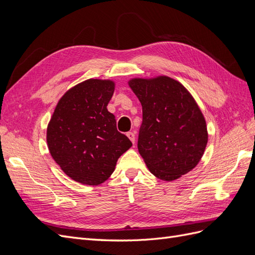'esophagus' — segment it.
I'll return each instance as SVG.
<instances>
[{
	"label": "esophagus",
	"instance_id": "esophagus-1",
	"mask_svg": "<svg viewBox=\"0 0 255 255\" xmlns=\"http://www.w3.org/2000/svg\"><path fill=\"white\" fill-rule=\"evenodd\" d=\"M127 136L128 137V139L132 141L133 143H135V140H136V137H135V133H133V132H128V133H127Z\"/></svg>",
	"mask_w": 255,
	"mask_h": 255
}]
</instances>
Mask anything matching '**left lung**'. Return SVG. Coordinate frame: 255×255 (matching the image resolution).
<instances>
[{
    "instance_id": "left-lung-1",
    "label": "left lung",
    "mask_w": 255,
    "mask_h": 255,
    "mask_svg": "<svg viewBox=\"0 0 255 255\" xmlns=\"http://www.w3.org/2000/svg\"><path fill=\"white\" fill-rule=\"evenodd\" d=\"M128 83L142 106L137 146L150 172L171 182L191 171L208 140L206 121L195 98L167 75Z\"/></svg>"
}]
</instances>
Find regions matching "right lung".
Returning a JSON list of instances; mask_svg holds the SVG:
<instances>
[{
    "label": "right lung",
    "mask_w": 255,
    "mask_h": 255,
    "mask_svg": "<svg viewBox=\"0 0 255 255\" xmlns=\"http://www.w3.org/2000/svg\"><path fill=\"white\" fill-rule=\"evenodd\" d=\"M113 80L89 79L67 90L47 128L51 156L70 179L84 185L104 183L132 142L117 130L107 104Z\"/></svg>",
    "instance_id": "right-lung-1"
}]
</instances>
